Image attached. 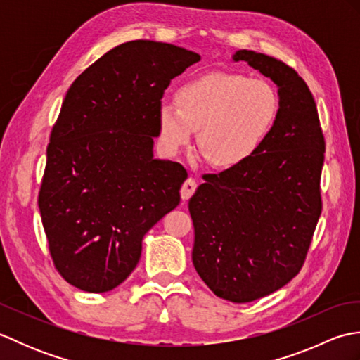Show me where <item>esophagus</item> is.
<instances>
[{
	"label": "esophagus",
	"instance_id": "34e87169",
	"mask_svg": "<svg viewBox=\"0 0 360 360\" xmlns=\"http://www.w3.org/2000/svg\"><path fill=\"white\" fill-rule=\"evenodd\" d=\"M196 187H198V184H196V181L193 178L186 179V182L181 187V198H182V200H184V201L188 200V198L195 193Z\"/></svg>",
	"mask_w": 360,
	"mask_h": 360
}]
</instances>
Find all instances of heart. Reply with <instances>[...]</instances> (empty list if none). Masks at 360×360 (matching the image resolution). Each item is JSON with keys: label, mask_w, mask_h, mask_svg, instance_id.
<instances>
[{"label": "heart", "mask_w": 360, "mask_h": 360, "mask_svg": "<svg viewBox=\"0 0 360 360\" xmlns=\"http://www.w3.org/2000/svg\"><path fill=\"white\" fill-rule=\"evenodd\" d=\"M176 102L159 105L162 147L178 153L198 129V150L215 167L238 165L254 155L280 110L269 82L233 72H209L186 82L176 91Z\"/></svg>", "instance_id": "1"}]
</instances>
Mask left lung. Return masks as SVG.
Masks as SVG:
<instances>
[{"mask_svg": "<svg viewBox=\"0 0 360 360\" xmlns=\"http://www.w3.org/2000/svg\"><path fill=\"white\" fill-rule=\"evenodd\" d=\"M246 62L278 88L277 120L257 151L190 198L196 272L213 294L248 303L272 294L300 272L322 213L325 139L304 80L280 60L241 49Z\"/></svg>", "mask_w": 360, "mask_h": 360, "instance_id": "obj_1", "label": "left lung"}]
</instances>
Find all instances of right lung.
Here are the masks:
<instances>
[{
	"mask_svg": "<svg viewBox=\"0 0 360 360\" xmlns=\"http://www.w3.org/2000/svg\"><path fill=\"white\" fill-rule=\"evenodd\" d=\"M200 60L174 44L128 41L68 89L38 207L52 262L72 286H119L139 263L145 233L179 204L186 168L155 159L153 145L164 91Z\"/></svg>",
	"mask_w": 360,
	"mask_h": 360,
	"instance_id": "1",
	"label": "right lung"
}]
</instances>
